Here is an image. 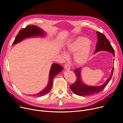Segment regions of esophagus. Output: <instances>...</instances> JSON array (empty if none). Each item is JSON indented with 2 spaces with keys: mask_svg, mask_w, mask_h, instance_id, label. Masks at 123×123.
Instances as JSON below:
<instances>
[{
  "mask_svg": "<svg viewBox=\"0 0 123 123\" xmlns=\"http://www.w3.org/2000/svg\"><path fill=\"white\" fill-rule=\"evenodd\" d=\"M64 68L65 69H70V67L69 64H68V63L65 64L64 65Z\"/></svg>",
  "mask_w": 123,
  "mask_h": 123,
  "instance_id": "1",
  "label": "esophagus"
}]
</instances>
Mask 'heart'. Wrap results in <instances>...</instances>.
<instances>
[{
	"label": "heart",
	"instance_id": "1",
	"mask_svg": "<svg viewBox=\"0 0 123 123\" xmlns=\"http://www.w3.org/2000/svg\"><path fill=\"white\" fill-rule=\"evenodd\" d=\"M89 40L85 37H79L66 46V51L68 53H74V62L78 64L85 62L90 55L91 51V45ZM62 55L64 58L67 57L64 52H62Z\"/></svg>",
	"mask_w": 123,
	"mask_h": 123
}]
</instances>
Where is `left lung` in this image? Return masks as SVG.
<instances>
[{"mask_svg": "<svg viewBox=\"0 0 123 123\" xmlns=\"http://www.w3.org/2000/svg\"><path fill=\"white\" fill-rule=\"evenodd\" d=\"M98 41L96 45V49L94 53L100 51H105L112 53L115 56L114 50L113 49L109 40L106 38L105 36L103 34L97 31ZM114 70V67L112 68L110 76L107 79L106 81L100 86H89L84 84L81 79V68H77L74 71L77 76L76 81L70 86V89L76 94L79 96H88L98 93L101 92L105 88L111 78Z\"/></svg>", "mask_w": 123, "mask_h": 123, "instance_id": "1", "label": "left lung"}]
</instances>
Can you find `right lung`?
I'll list each match as a JSON object with an SVG mask.
<instances>
[{
  "label": "right lung",
  "mask_w": 123,
  "mask_h": 123,
  "mask_svg": "<svg viewBox=\"0 0 123 123\" xmlns=\"http://www.w3.org/2000/svg\"><path fill=\"white\" fill-rule=\"evenodd\" d=\"M45 35V32L42 30L39 27L34 25H30L26 26L25 29L21 30L16 37V38L13 43L14 45L17 43L21 42L26 38L37 37V36H43ZM63 69V67L59 64L54 63L52 65L51 68L49 73V80L47 87L43 90L41 92L32 96L42 97L48 93L52 89L53 80L54 77L59 73L62 71Z\"/></svg>",
  "instance_id": "right-lung-1"
}]
</instances>
